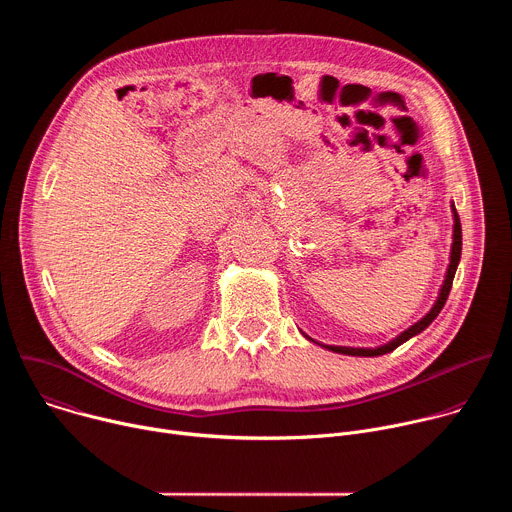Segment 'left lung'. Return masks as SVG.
I'll list each match as a JSON object with an SVG mask.
<instances>
[{
    "mask_svg": "<svg viewBox=\"0 0 512 512\" xmlns=\"http://www.w3.org/2000/svg\"><path fill=\"white\" fill-rule=\"evenodd\" d=\"M454 218H456V225H454V243H452V257H450L448 275H446V281L442 285L440 298H437V302L433 304L429 314L425 318H421L417 324H413L411 328H407L403 334H399L395 340H391L389 344L379 346V348H348V346H326V348H330L334 352H340V354H352V356H381V354H387V352L395 350L397 346H401L405 340H409L411 336L419 334L421 330H425L437 318V314L442 312V308H444V304H446V300L450 296L454 275H456V269H458V263H460V257H462V225H460V218H458L456 208H454Z\"/></svg>",
    "mask_w": 512,
    "mask_h": 512,
    "instance_id": "1",
    "label": "left lung"
}]
</instances>
